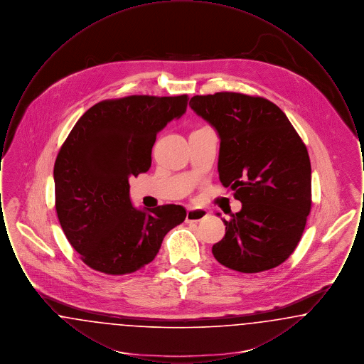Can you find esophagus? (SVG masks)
<instances>
[{
	"label": "esophagus",
	"instance_id": "34e87169",
	"mask_svg": "<svg viewBox=\"0 0 364 364\" xmlns=\"http://www.w3.org/2000/svg\"><path fill=\"white\" fill-rule=\"evenodd\" d=\"M208 213L205 208H190L186 215L187 223H199L208 217Z\"/></svg>",
	"mask_w": 364,
	"mask_h": 364
}]
</instances>
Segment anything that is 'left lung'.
Returning a JSON list of instances; mask_svg holds the SVG:
<instances>
[{"label": "left lung", "mask_w": 364, "mask_h": 364, "mask_svg": "<svg viewBox=\"0 0 364 364\" xmlns=\"http://www.w3.org/2000/svg\"><path fill=\"white\" fill-rule=\"evenodd\" d=\"M190 106L217 131L220 180L242 202L223 220L225 236L213 245L214 258L240 273L276 267L294 252L311 210L304 143L277 105L260 97L195 95Z\"/></svg>", "instance_id": "1"}]
</instances>
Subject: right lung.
Wrapping results in <instances>:
<instances>
[{
  "label": "right lung",
  "mask_w": 364,
  "mask_h": 364,
  "mask_svg": "<svg viewBox=\"0 0 364 364\" xmlns=\"http://www.w3.org/2000/svg\"><path fill=\"white\" fill-rule=\"evenodd\" d=\"M187 95H131L90 107L54 164L55 210L70 245L94 270L134 273L187 215L180 205L134 208L129 177L147 172L156 134L187 110Z\"/></svg>",
  "instance_id": "right-lung-1"
}]
</instances>
